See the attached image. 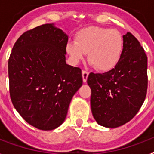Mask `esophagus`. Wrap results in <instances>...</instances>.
I'll return each instance as SVG.
<instances>
[{
    "label": "esophagus",
    "mask_w": 154,
    "mask_h": 154,
    "mask_svg": "<svg viewBox=\"0 0 154 154\" xmlns=\"http://www.w3.org/2000/svg\"><path fill=\"white\" fill-rule=\"evenodd\" d=\"M88 76V72L85 71V70H83V71H82V78H83V81H84V83H86V82H87Z\"/></svg>",
    "instance_id": "esophagus-1"
}]
</instances>
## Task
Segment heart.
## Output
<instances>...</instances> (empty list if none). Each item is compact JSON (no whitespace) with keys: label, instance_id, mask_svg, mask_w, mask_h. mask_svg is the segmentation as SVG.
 <instances>
[{"label":"heart","instance_id":"1","mask_svg":"<svg viewBox=\"0 0 154 154\" xmlns=\"http://www.w3.org/2000/svg\"><path fill=\"white\" fill-rule=\"evenodd\" d=\"M124 42L122 34L110 29L92 27L79 32L75 42L66 45V52L74 63L88 53V60L98 71L107 72L115 67L122 57Z\"/></svg>","mask_w":154,"mask_h":154}]
</instances>
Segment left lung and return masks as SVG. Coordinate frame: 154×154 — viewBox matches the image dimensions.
<instances>
[{"mask_svg": "<svg viewBox=\"0 0 154 154\" xmlns=\"http://www.w3.org/2000/svg\"><path fill=\"white\" fill-rule=\"evenodd\" d=\"M124 47L117 65L103 74L90 73L91 111L97 124L116 128L130 122L143 105L148 88V58L135 37L123 36Z\"/></svg>", "mask_w": 154, "mask_h": 154, "instance_id": "obj_1", "label": "left lung"}]
</instances>
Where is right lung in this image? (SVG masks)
<instances>
[{"label": "right lung", "instance_id": "right-lung-1", "mask_svg": "<svg viewBox=\"0 0 154 154\" xmlns=\"http://www.w3.org/2000/svg\"><path fill=\"white\" fill-rule=\"evenodd\" d=\"M68 36L54 23L27 31L8 61L12 103L24 121L42 131L60 126L83 85L81 69L66 62Z\"/></svg>", "mask_w": 154, "mask_h": 154}]
</instances>
